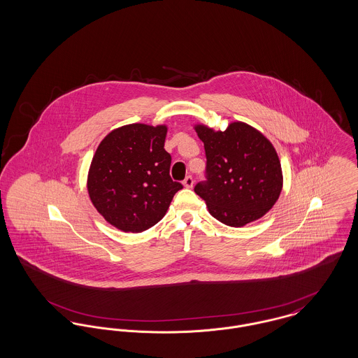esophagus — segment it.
Instances as JSON below:
<instances>
[{"instance_id":"esophagus-1","label":"esophagus","mask_w":358,"mask_h":358,"mask_svg":"<svg viewBox=\"0 0 358 358\" xmlns=\"http://www.w3.org/2000/svg\"><path fill=\"white\" fill-rule=\"evenodd\" d=\"M193 182H194L193 177H192V176H187V178L184 180V187H193Z\"/></svg>"}]
</instances>
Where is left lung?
I'll list each match as a JSON object with an SVG mask.
<instances>
[{
    "instance_id": "1",
    "label": "left lung",
    "mask_w": 358,
    "mask_h": 358,
    "mask_svg": "<svg viewBox=\"0 0 358 358\" xmlns=\"http://www.w3.org/2000/svg\"><path fill=\"white\" fill-rule=\"evenodd\" d=\"M204 142L206 180L194 192L209 213L229 227L264 216L282 192L283 176L273 143L247 123L234 122L225 131L197 124Z\"/></svg>"
}]
</instances>
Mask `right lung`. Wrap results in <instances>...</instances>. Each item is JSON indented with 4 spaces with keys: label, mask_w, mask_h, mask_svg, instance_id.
<instances>
[{
    "label": "right lung",
    "mask_w": 358,
    "mask_h": 358,
    "mask_svg": "<svg viewBox=\"0 0 358 358\" xmlns=\"http://www.w3.org/2000/svg\"><path fill=\"white\" fill-rule=\"evenodd\" d=\"M166 126L133 123L113 130L92 158L87 187L106 222L142 232L159 222L182 184L171 180Z\"/></svg>",
    "instance_id": "add662e5"
}]
</instances>
